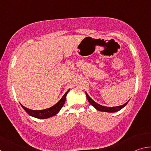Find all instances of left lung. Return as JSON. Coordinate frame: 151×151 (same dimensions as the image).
Wrapping results in <instances>:
<instances>
[{
  "label": "left lung",
  "instance_id": "8db88e82",
  "mask_svg": "<svg viewBox=\"0 0 151 151\" xmlns=\"http://www.w3.org/2000/svg\"><path fill=\"white\" fill-rule=\"evenodd\" d=\"M86 99H87L88 101L90 103L92 106H93L94 108H95L96 110H98L99 111H102V112H115L120 111V110L122 109V108L127 105V103H129V101H128L127 103H125L124 104L122 105H120V106H112V107H109V106H104L103 105H101V104H98L96 103L95 101H94L93 99H92L90 96H89L87 93L86 92Z\"/></svg>",
  "mask_w": 151,
  "mask_h": 151
}]
</instances>
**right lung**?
<instances>
[{"mask_svg":"<svg viewBox=\"0 0 151 151\" xmlns=\"http://www.w3.org/2000/svg\"><path fill=\"white\" fill-rule=\"evenodd\" d=\"M69 91L70 89H68V90L66 91V93L63 96L62 98L60 99V100L58 101L57 103H56L55 105L50 107V108L43 110H32L27 108V107L24 106L21 104H20V105H21V106L24 109V111H26L30 116L40 119H48L50 118V117L55 116L56 114L58 113L60 110L62 109L63 106L65 103L66 94H67Z\"/></svg>","mask_w":151,"mask_h":151,"instance_id":"1","label":"right lung"}]
</instances>
